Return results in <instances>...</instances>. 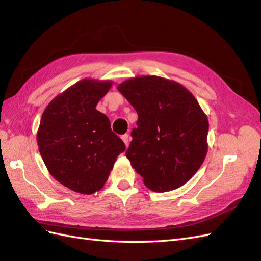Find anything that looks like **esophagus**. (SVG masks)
Segmentation results:
<instances>
[{
  "label": "esophagus",
  "instance_id": "esophagus-1",
  "mask_svg": "<svg viewBox=\"0 0 261 261\" xmlns=\"http://www.w3.org/2000/svg\"><path fill=\"white\" fill-rule=\"evenodd\" d=\"M122 140L124 141V144L126 146H128V144H129V135H128V134H125V135H123Z\"/></svg>",
  "mask_w": 261,
  "mask_h": 261
}]
</instances>
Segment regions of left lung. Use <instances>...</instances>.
<instances>
[{
  "mask_svg": "<svg viewBox=\"0 0 261 261\" xmlns=\"http://www.w3.org/2000/svg\"><path fill=\"white\" fill-rule=\"evenodd\" d=\"M138 114L126 151L132 167L153 192L186 184L207 155L208 117L183 85L137 76L117 86Z\"/></svg>",
  "mask_w": 261,
  "mask_h": 261,
  "instance_id": "left-lung-1",
  "label": "left lung"
}]
</instances>
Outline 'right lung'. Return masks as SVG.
<instances>
[{
	"label": "right lung",
	"instance_id": "add662e5",
	"mask_svg": "<svg viewBox=\"0 0 261 261\" xmlns=\"http://www.w3.org/2000/svg\"><path fill=\"white\" fill-rule=\"evenodd\" d=\"M112 84L85 78L70 86L45 108L39 125L37 143L46 169L76 193L100 191L125 151L108 116L96 109Z\"/></svg>",
	"mask_w": 261,
	"mask_h": 261
}]
</instances>
